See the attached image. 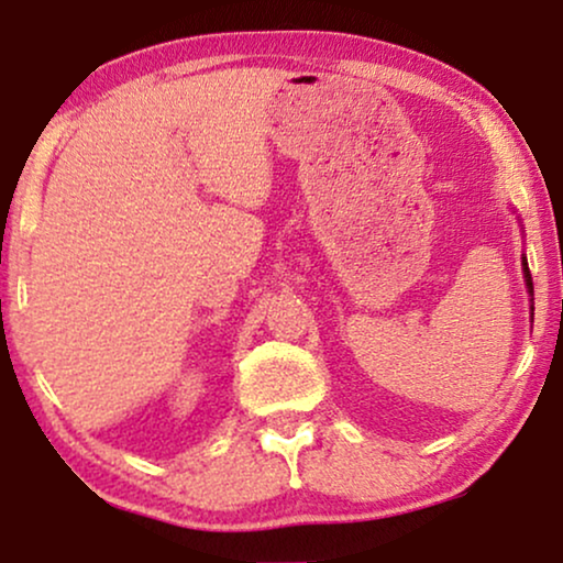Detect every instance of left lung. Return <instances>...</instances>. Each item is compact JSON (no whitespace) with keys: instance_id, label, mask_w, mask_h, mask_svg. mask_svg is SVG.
I'll return each mask as SVG.
<instances>
[{"instance_id":"1","label":"left lung","mask_w":563,"mask_h":563,"mask_svg":"<svg viewBox=\"0 0 563 563\" xmlns=\"http://www.w3.org/2000/svg\"><path fill=\"white\" fill-rule=\"evenodd\" d=\"M522 276H526V287H528V291H530V295H533V279H530V268H528L526 256H522Z\"/></svg>"}]
</instances>
